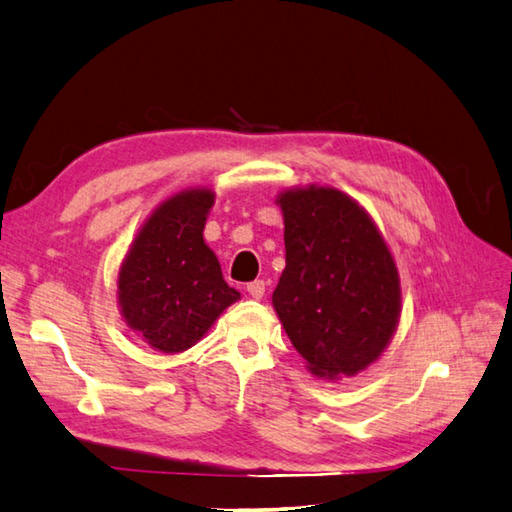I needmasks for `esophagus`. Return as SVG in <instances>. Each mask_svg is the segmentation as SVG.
<instances>
[{
    "label": "esophagus",
    "mask_w": 512,
    "mask_h": 512,
    "mask_svg": "<svg viewBox=\"0 0 512 512\" xmlns=\"http://www.w3.org/2000/svg\"><path fill=\"white\" fill-rule=\"evenodd\" d=\"M246 292L251 294L255 301H259L261 296H264V292H266V283H264V281H259V279H257V281H251V283L246 285Z\"/></svg>",
    "instance_id": "obj_1"
}]
</instances>
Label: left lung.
<instances>
[{
    "label": "left lung",
    "instance_id": "8db88e82",
    "mask_svg": "<svg viewBox=\"0 0 512 512\" xmlns=\"http://www.w3.org/2000/svg\"><path fill=\"white\" fill-rule=\"evenodd\" d=\"M277 205L285 268L272 307L314 377H355L379 360L397 331L395 257L368 211L336 187H288Z\"/></svg>",
    "mask_w": 512,
    "mask_h": 512
}]
</instances>
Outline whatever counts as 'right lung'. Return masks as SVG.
<instances>
[{
  "mask_svg": "<svg viewBox=\"0 0 512 512\" xmlns=\"http://www.w3.org/2000/svg\"><path fill=\"white\" fill-rule=\"evenodd\" d=\"M213 202L211 187H189L165 198L122 259L117 307L128 329L154 351L174 355L194 347L240 301L202 237Z\"/></svg>",
  "mask_w": 512,
  "mask_h": 512,
  "instance_id": "right-lung-1",
  "label": "right lung"
}]
</instances>
